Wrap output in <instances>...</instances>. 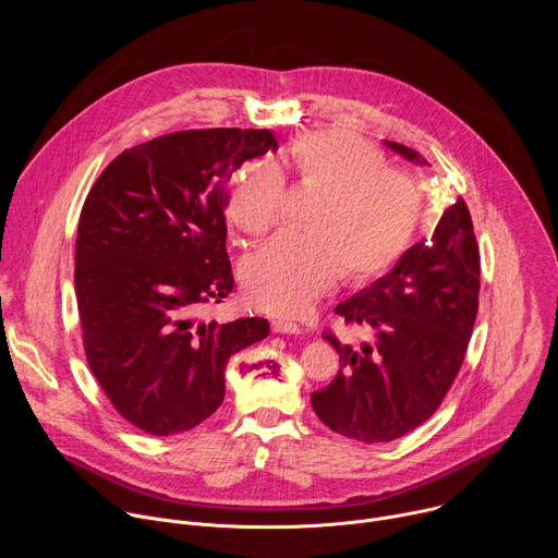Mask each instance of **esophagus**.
<instances>
[{"label": "esophagus", "instance_id": "obj_1", "mask_svg": "<svg viewBox=\"0 0 558 558\" xmlns=\"http://www.w3.org/2000/svg\"><path fill=\"white\" fill-rule=\"evenodd\" d=\"M271 329H274V333H289V336H300L302 333L300 325L289 323V320H280V317L271 323Z\"/></svg>", "mask_w": 558, "mask_h": 558}]
</instances>
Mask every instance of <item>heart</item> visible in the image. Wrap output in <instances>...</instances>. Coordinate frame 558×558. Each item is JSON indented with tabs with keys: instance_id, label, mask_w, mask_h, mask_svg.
<instances>
[{
	"instance_id": "heart-1",
	"label": "heart",
	"mask_w": 558,
	"mask_h": 558,
	"mask_svg": "<svg viewBox=\"0 0 558 558\" xmlns=\"http://www.w3.org/2000/svg\"><path fill=\"white\" fill-rule=\"evenodd\" d=\"M282 163L317 201L304 216L306 233H280L243 260L241 284L254 306L298 315L340 276L351 284L384 276L415 243L422 190L368 141L344 130L306 132L289 143ZM284 201L280 170L250 163L227 216L241 233L263 235L282 220Z\"/></svg>"
}]
</instances>
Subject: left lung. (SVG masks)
Masks as SVG:
<instances>
[{
  "label": "left lung",
  "instance_id": "left-lung-1",
  "mask_svg": "<svg viewBox=\"0 0 558 558\" xmlns=\"http://www.w3.org/2000/svg\"><path fill=\"white\" fill-rule=\"evenodd\" d=\"M386 145L426 163L402 143ZM480 278L472 218L457 198L428 245H413L386 276L336 306L349 325L368 329L371 340L355 349L325 331L340 353V371L311 395L323 424L364 444L392 441L422 426L463 364L480 308Z\"/></svg>",
  "mask_w": 558,
  "mask_h": 558
}]
</instances>
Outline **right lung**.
Instances as JSON below:
<instances>
[{
  "mask_svg": "<svg viewBox=\"0 0 558 558\" xmlns=\"http://www.w3.org/2000/svg\"><path fill=\"white\" fill-rule=\"evenodd\" d=\"M278 149L269 130H183L121 151L76 229L74 289L93 375L138 430L196 428L225 400L227 360L269 336L265 317L194 313L233 289L227 181Z\"/></svg>",
  "mask_w": 558,
  "mask_h": 558,
  "instance_id": "add662e5",
  "label": "right lung"
}]
</instances>
